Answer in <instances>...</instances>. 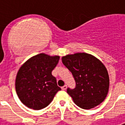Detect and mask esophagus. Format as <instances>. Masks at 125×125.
<instances>
[{"label":"esophagus","mask_w":125,"mask_h":125,"mask_svg":"<svg viewBox=\"0 0 125 125\" xmlns=\"http://www.w3.org/2000/svg\"><path fill=\"white\" fill-rule=\"evenodd\" d=\"M67 87V86L66 85H64L62 87V90H66Z\"/></svg>","instance_id":"34e87169"}]
</instances>
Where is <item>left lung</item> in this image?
Instances as JSON below:
<instances>
[{"instance_id": "left-lung-1", "label": "left lung", "mask_w": 125, "mask_h": 125, "mask_svg": "<svg viewBox=\"0 0 125 125\" xmlns=\"http://www.w3.org/2000/svg\"><path fill=\"white\" fill-rule=\"evenodd\" d=\"M62 60L76 82L75 88L67 89L74 103L81 108L89 110L103 103L110 84L108 73L103 63L84 52L66 55Z\"/></svg>"}]
</instances>
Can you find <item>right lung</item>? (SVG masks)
Instances as JSON below:
<instances>
[{
    "instance_id": "right-lung-1",
    "label": "right lung",
    "mask_w": 125,
    "mask_h": 125,
    "mask_svg": "<svg viewBox=\"0 0 125 125\" xmlns=\"http://www.w3.org/2000/svg\"><path fill=\"white\" fill-rule=\"evenodd\" d=\"M59 56L41 53L30 58L21 67L17 74L15 89L21 101L34 110L47 107L61 90L52 71L58 64Z\"/></svg>"
}]
</instances>
